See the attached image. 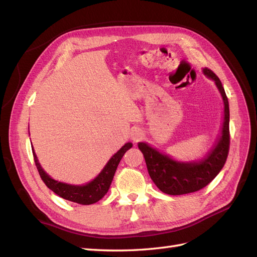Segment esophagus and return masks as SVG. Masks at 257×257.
I'll return each mask as SVG.
<instances>
[{
	"label": "esophagus",
	"mask_w": 257,
	"mask_h": 257,
	"mask_svg": "<svg viewBox=\"0 0 257 257\" xmlns=\"http://www.w3.org/2000/svg\"><path fill=\"white\" fill-rule=\"evenodd\" d=\"M142 137H143L142 130H139L137 127L132 130V132H131V138H132V141H133L134 143H137Z\"/></svg>",
	"instance_id": "esophagus-1"
}]
</instances>
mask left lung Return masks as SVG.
Segmentation results:
<instances>
[{
  "instance_id": "obj_1",
  "label": "left lung",
  "mask_w": 257,
  "mask_h": 257,
  "mask_svg": "<svg viewBox=\"0 0 257 257\" xmlns=\"http://www.w3.org/2000/svg\"><path fill=\"white\" fill-rule=\"evenodd\" d=\"M203 74L214 82L223 102L220 133L204 157L195 161H178L148 143H138L152 181L168 195H183L205 188L220 173L227 159L229 149L228 99L217 76L206 67L203 68Z\"/></svg>"
}]
</instances>
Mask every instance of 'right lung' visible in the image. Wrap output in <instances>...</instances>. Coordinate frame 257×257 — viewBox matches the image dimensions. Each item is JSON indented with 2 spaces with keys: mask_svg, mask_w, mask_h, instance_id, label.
Instances as JSON below:
<instances>
[{
  "mask_svg": "<svg viewBox=\"0 0 257 257\" xmlns=\"http://www.w3.org/2000/svg\"><path fill=\"white\" fill-rule=\"evenodd\" d=\"M132 147H133V144L126 143L118 152H115L112 155L109 161L106 163L104 168L100 170V173L93 179V180L84 184H69L53 179L46 173L44 168L42 167L40 161L37 159V155L34 151L33 146L32 151L34 155L35 165L37 167L38 173H40L42 180L52 192L56 193L57 195H59L62 198L73 201V203H77L80 205H92L95 204L96 201L102 199L106 195V193L109 190V186L111 184L116 167H118L124 153L128 149H131Z\"/></svg>",
  "mask_w": 257,
  "mask_h": 257,
  "instance_id": "obj_1",
  "label": "right lung"
}]
</instances>
